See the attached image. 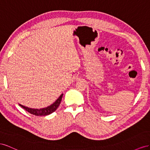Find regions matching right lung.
<instances>
[{"label": "right lung", "mask_w": 150, "mask_h": 150, "mask_svg": "<svg viewBox=\"0 0 150 150\" xmlns=\"http://www.w3.org/2000/svg\"><path fill=\"white\" fill-rule=\"evenodd\" d=\"M63 95V93H62L61 95L59 96V97L53 102V104H51L50 105H49L48 107H46V108H44L34 109V108H28V107L24 106V105H21L20 104H19V105L21 107V108H23L24 109L28 111V112H29V113H31V114H33L35 115H39V116H42V115H49L51 113H53V112H54V111L57 110V109L58 108L59 104H60Z\"/></svg>", "instance_id": "add662e5"}]
</instances>
